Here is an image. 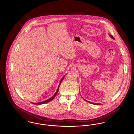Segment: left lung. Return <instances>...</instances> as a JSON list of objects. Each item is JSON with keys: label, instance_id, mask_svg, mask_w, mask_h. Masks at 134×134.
I'll list each match as a JSON object with an SVG mask.
<instances>
[{"label": "left lung", "instance_id": "left-lung-1", "mask_svg": "<svg viewBox=\"0 0 134 134\" xmlns=\"http://www.w3.org/2000/svg\"><path fill=\"white\" fill-rule=\"evenodd\" d=\"M109 36H110V37L111 38H113V39H115L114 38V37H113V36H112L111 35H109ZM83 99H84V98H83ZM84 100H85L86 102H89V103H92V104H97V105H99V104H100V103H92V102H89V101H87V100H85V99H84Z\"/></svg>", "mask_w": 134, "mask_h": 134}]
</instances>
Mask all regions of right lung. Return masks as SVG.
Returning <instances> with one entry per match:
<instances>
[{
	"instance_id": "obj_1",
	"label": "right lung",
	"mask_w": 134,
	"mask_h": 134,
	"mask_svg": "<svg viewBox=\"0 0 134 134\" xmlns=\"http://www.w3.org/2000/svg\"><path fill=\"white\" fill-rule=\"evenodd\" d=\"M64 77L65 76H63L62 78V79H61V80H60V83H59V86H58V87L57 90V91H56V92H55V93L53 95V96H52L51 97H50V98H49V99H47V100H44V101H43V102H37V103H34V102H32V103H33V104H37V105H40V104H44V103H48V102H51V100H52L55 97V96H56L57 95V94L58 92V91H59V86H60V84H61V83L62 82V80L64 79Z\"/></svg>"
}]
</instances>
